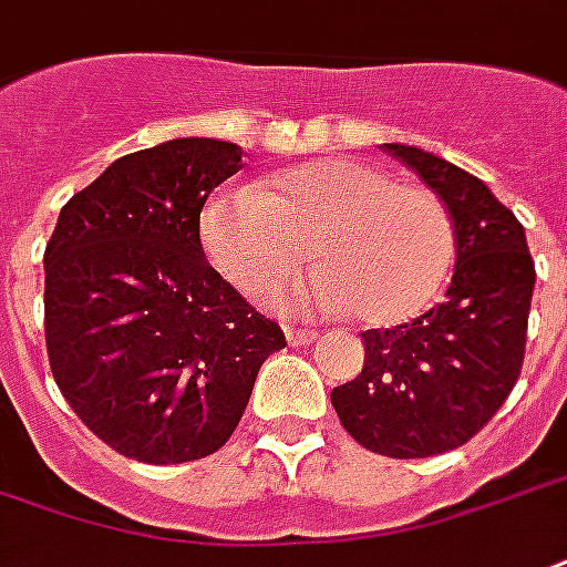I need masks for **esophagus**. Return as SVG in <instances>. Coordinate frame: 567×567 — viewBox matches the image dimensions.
Instances as JSON below:
<instances>
[{"label": "esophagus", "instance_id": "esophagus-1", "mask_svg": "<svg viewBox=\"0 0 567 567\" xmlns=\"http://www.w3.org/2000/svg\"><path fill=\"white\" fill-rule=\"evenodd\" d=\"M318 333L316 330H303V327H285V339L291 342V346H309Z\"/></svg>", "mask_w": 567, "mask_h": 567}]
</instances>
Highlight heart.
I'll return each mask as SVG.
<instances>
[{"instance_id": "obj_1", "label": "heart", "mask_w": 567, "mask_h": 567, "mask_svg": "<svg viewBox=\"0 0 567 567\" xmlns=\"http://www.w3.org/2000/svg\"><path fill=\"white\" fill-rule=\"evenodd\" d=\"M200 240L246 295L288 282L309 246L321 270L295 291H272L270 303L358 309L375 327L417 316L454 261V225L442 200L351 158L288 167L261 188H219L200 209Z\"/></svg>"}]
</instances>
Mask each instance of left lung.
I'll list each match as a JSON object with an SVG mask.
<instances>
[{"label":"left lung","mask_w":567,"mask_h":567,"mask_svg":"<svg viewBox=\"0 0 567 567\" xmlns=\"http://www.w3.org/2000/svg\"><path fill=\"white\" fill-rule=\"evenodd\" d=\"M384 150L444 200L454 276L442 303L412 324L363 333V369L330 402L367 451L421 460L481 433L517 384L535 264L517 216L481 179L417 146Z\"/></svg>","instance_id":"1"}]
</instances>
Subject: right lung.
<instances>
[{
    "mask_svg": "<svg viewBox=\"0 0 567 567\" xmlns=\"http://www.w3.org/2000/svg\"><path fill=\"white\" fill-rule=\"evenodd\" d=\"M240 167V146L213 137L123 155L62 207L44 249L50 372L92 433L137 463L216 454L285 348L200 246L209 192Z\"/></svg>",
    "mask_w": 567,
    "mask_h": 567,
    "instance_id": "1",
    "label": "right lung"
}]
</instances>
